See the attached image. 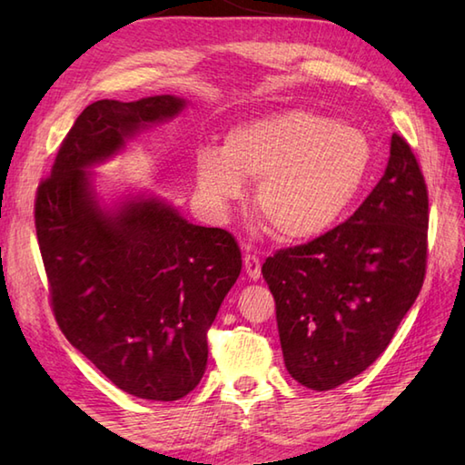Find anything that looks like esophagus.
<instances>
[{"instance_id": "34e87169", "label": "esophagus", "mask_w": 465, "mask_h": 465, "mask_svg": "<svg viewBox=\"0 0 465 465\" xmlns=\"http://www.w3.org/2000/svg\"><path fill=\"white\" fill-rule=\"evenodd\" d=\"M243 265H245V273H248L252 280H260V275H262V262H260L258 255H255V253H245Z\"/></svg>"}]
</instances>
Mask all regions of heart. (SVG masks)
I'll use <instances>...</instances> for the list:
<instances>
[{"label":"heart","mask_w":465,"mask_h":465,"mask_svg":"<svg viewBox=\"0 0 465 465\" xmlns=\"http://www.w3.org/2000/svg\"><path fill=\"white\" fill-rule=\"evenodd\" d=\"M371 145L360 130L310 110L272 114L233 127L222 153L195 157L205 203L222 212L258 182L255 210L283 242L315 238L340 220L368 175Z\"/></svg>","instance_id":"heart-1"}]
</instances>
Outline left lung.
<instances>
[{
	"label": "left lung",
	"instance_id": "left-lung-1",
	"mask_svg": "<svg viewBox=\"0 0 465 465\" xmlns=\"http://www.w3.org/2000/svg\"><path fill=\"white\" fill-rule=\"evenodd\" d=\"M428 185L410 143L391 135L385 173L343 223L262 265L285 368L333 390L380 358L428 268Z\"/></svg>",
	"mask_w": 465,
	"mask_h": 465
}]
</instances>
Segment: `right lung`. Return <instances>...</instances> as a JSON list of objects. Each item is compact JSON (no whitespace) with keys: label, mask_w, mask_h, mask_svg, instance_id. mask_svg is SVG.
Here are the masks:
<instances>
[{"label":"right lung","mask_w":465,"mask_h":465,"mask_svg":"<svg viewBox=\"0 0 465 465\" xmlns=\"http://www.w3.org/2000/svg\"><path fill=\"white\" fill-rule=\"evenodd\" d=\"M183 105L173 95L87 105L34 207L59 330L117 388L155 401L180 400L200 383L207 330L242 272L240 245L220 227L187 223L155 197L100 210L85 167Z\"/></svg>","instance_id":"obj_1"}]
</instances>
